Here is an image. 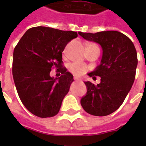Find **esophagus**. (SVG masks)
<instances>
[{"label": "esophagus", "mask_w": 146, "mask_h": 146, "mask_svg": "<svg viewBox=\"0 0 146 146\" xmlns=\"http://www.w3.org/2000/svg\"><path fill=\"white\" fill-rule=\"evenodd\" d=\"M74 80H80L79 77H76V76H74Z\"/></svg>", "instance_id": "1"}]
</instances>
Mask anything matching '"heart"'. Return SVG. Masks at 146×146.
<instances>
[{
    "label": "heart",
    "mask_w": 146,
    "mask_h": 146,
    "mask_svg": "<svg viewBox=\"0 0 146 146\" xmlns=\"http://www.w3.org/2000/svg\"><path fill=\"white\" fill-rule=\"evenodd\" d=\"M89 45H96L95 44H89L88 46ZM69 69L70 71V72H72V74H74V75L80 76L82 75L85 73V72H87L88 67L86 66L84 64H80V63H72L69 65Z\"/></svg>",
    "instance_id": "heart-1"
}]
</instances>
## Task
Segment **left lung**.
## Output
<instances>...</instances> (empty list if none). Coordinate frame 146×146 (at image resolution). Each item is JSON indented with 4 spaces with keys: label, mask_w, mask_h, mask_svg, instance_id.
<instances>
[{
    "label": "left lung",
    "mask_w": 146,
    "mask_h": 146,
    "mask_svg": "<svg viewBox=\"0 0 146 146\" xmlns=\"http://www.w3.org/2000/svg\"><path fill=\"white\" fill-rule=\"evenodd\" d=\"M85 39L96 42L103 50L101 64L88 75L99 84L85 82L87 94L81 99L85 111L96 116L111 114L123 104L135 81L137 55L133 42L126 35L115 31L82 33Z\"/></svg>",
    "instance_id": "left-lung-1"
}]
</instances>
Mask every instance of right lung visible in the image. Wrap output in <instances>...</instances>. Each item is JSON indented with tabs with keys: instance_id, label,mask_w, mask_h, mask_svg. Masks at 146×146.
Returning a JSON list of instances; mask_svg holds the SVG:
<instances>
[{
	"instance_id": "right-lung-1",
	"label": "right lung",
	"mask_w": 146,
	"mask_h": 146,
	"mask_svg": "<svg viewBox=\"0 0 146 146\" xmlns=\"http://www.w3.org/2000/svg\"><path fill=\"white\" fill-rule=\"evenodd\" d=\"M77 33L47 27H33L23 35L13 53L12 74L20 100L32 114L55 116L69 92L73 75L63 66L62 52ZM52 68L62 73L50 77Z\"/></svg>"
}]
</instances>
